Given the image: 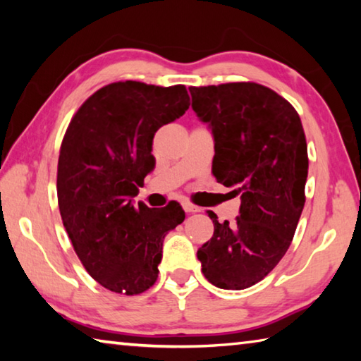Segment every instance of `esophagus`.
<instances>
[{"label":"esophagus","instance_id":"obj_1","mask_svg":"<svg viewBox=\"0 0 361 361\" xmlns=\"http://www.w3.org/2000/svg\"><path fill=\"white\" fill-rule=\"evenodd\" d=\"M183 209H185L186 213H197V212H200L199 207H195L191 202H183Z\"/></svg>","mask_w":361,"mask_h":361}]
</instances>
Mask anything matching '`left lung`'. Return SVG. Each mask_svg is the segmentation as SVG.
Listing matches in <instances>:
<instances>
[{
  "label": "left lung",
  "mask_w": 361,
  "mask_h": 361,
  "mask_svg": "<svg viewBox=\"0 0 361 361\" xmlns=\"http://www.w3.org/2000/svg\"><path fill=\"white\" fill-rule=\"evenodd\" d=\"M189 92L215 140L212 172L242 200L234 224L209 212L215 231L197 258L210 283L245 290L283 258L304 209L309 159L301 119L283 97L256 82Z\"/></svg>",
  "instance_id": "left-lung-1"
}]
</instances>
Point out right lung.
I'll return each mask as SVG.
<instances>
[{
	"instance_id": "obj_1",
	"label": "right lung",
	"mask_w": 361,
	"mask_h": 361,
	"mask_svg": "<svg viewBox=\"0 0 361 361\" xmlns=\"http://www.w3.org/2000/svg\"><path fill=\"white\" fill-rule=\"evenodd\" d=\"M185 85L119 81L97 90L73 116L60 146V216L85 271L106 290L140 295L157 280L162 243L185 221L178 202L133 205L154 169L152 138L185 114Z\"/></svg>"
}]
</instances>
